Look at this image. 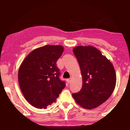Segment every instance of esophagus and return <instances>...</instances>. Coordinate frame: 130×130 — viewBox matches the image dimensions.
I'll use <instances>...</instances> for the list:
<instances>
[{
  "mask_svg": "<svg viewBox=\"0 0 130 130\" xmlns=\"http://www.w3.org/2000/svg\"><path fill=\"white\" fill-rule=\"evenodd\" d=\"M67 83H68V84H70V80L69 78H68V79H67Z\"/></svg>",
  "mask_w": 130,
  "mask_h": 130,
  "instance_id": "obj_1",
  "label": "esophagus"
}]
</instances>
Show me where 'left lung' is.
Segmentation results:
<instances>
[{
  "mask_svg": "<svg viewBox=\"0 0 130 130\" xmlns=\"http://www.w3.org/2000/svg\"><path fill=\"white\" fill-rule=\"evenodd\" d=\"M73 51L80 65L83 85L72 96L84 108H94L107 101L113 92L115 69L110 61L93 46H78Z\"/></svg>",
  "mask_w": 130,
  "mask_h": 130,
  "instance_id": "obj_1",
  "label": "left lung"
}]
</instances>
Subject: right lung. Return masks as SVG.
Here are the masks:
<instances>
[{
	"instance_id": "obj_1",
	"label": "right lung",
	"mask_w": 130,
	"mask_h": 130,
	"mask_svg": "<svg viewBox=\"0 0 130 130\" xmlns=\"http://www.w3.org/2000/svg\"><path fill=\"white\" fill-rule=\"evenodd\" d=\"M63 47L46 45L32 51L23 61L18 71L19 85L26 100L38 108H46L56 102L65 82L60 80L56 62Z\"/></svg>"
}]
</instances>
